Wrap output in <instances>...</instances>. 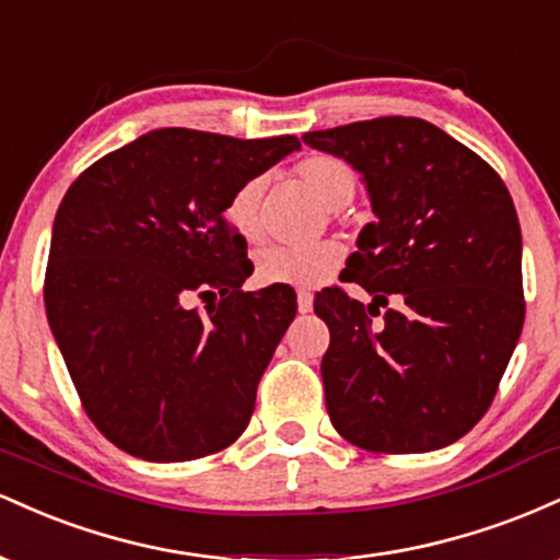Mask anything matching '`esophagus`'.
<instances>
[{"label":"esophagus","mask_w":560,"mask_h":560,"mask_svg":"<svg viewBox=\"0 0 560 560\" xmlns=\"http://www.w3.org/2000/svg\"><path fill=\"white\" fill-rule=\"evenodd\" d=\"M298 311L300 313H311L313 311V294L307 289H300L298 292Z\"/></svg>","instance_id":"1"}]
</instances>
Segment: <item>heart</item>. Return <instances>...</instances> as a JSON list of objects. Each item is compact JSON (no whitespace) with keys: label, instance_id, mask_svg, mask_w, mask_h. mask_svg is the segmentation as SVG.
<instances>
[{"label":"heart","instance_id":"b5f03b06","mask_svg":"<svg viewBox=\"0 0 560 560\" xmlns=\"http://www.w3.org/2000/svg\"><path fill=\"white\" fill-rule=\"evenodd\" d=\"M294 173L326 210H342L355 197L358 178L342 158H305L298 163ZM262 195H266V178H249L231 195L226 205L229 226L247 242L258 240L262 231ZM342 255V247L337 242H320L313 247L273 244V247L260 249L255 258V276L262 284L318 287L337 271Z\"/></svg>","mask_w":560,"mask_h":560}]
</instances>
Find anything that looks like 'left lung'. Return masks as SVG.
Segmentation results:
<instances>
[{
  "mask_svg": "<svg viewBox=\"0 0 560 560\" xmlns=\"http://www.w3.org/2000/svg\"><path fill=\"white\" fill-rule=\"evenodd\" d=\"M363 176L376 221L347 281L316 298L331 334L320 361L339 434L371 453H427L490 408L524 326L522 229L503 178L421 118H374L302 137ZM395 293L398 307L373 326Z\"/></svg>",
  "mask_w": 560,
  "mask_h": 560,
  "instance_id": "1",
  "label": "left lung"
}]
</instances>
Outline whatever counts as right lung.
I'll use <instances>...</instances> for the list:
<instances>
[{"label":"right lung","instance_id":"obj_1","mask_svg":"<svg viewBox=\"0 0 560 560\" xmlns=\"http://www.w3.org/2000/svg\"><path fill=\"white\" fill-rule=\"evenodd\" d=\"M294 150L298 137L158 128L62 197L44 279L49 329L89 419L128 455L195 460L247 429L298 298L276 284L242 292L253 262L223 213ZM205 293L222 294L208 317L188 307Z\"/></svg>","mask_w":560,"mask_h":560}]
</instances>
